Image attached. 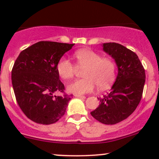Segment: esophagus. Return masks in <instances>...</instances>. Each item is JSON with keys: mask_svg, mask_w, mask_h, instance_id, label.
Listing matches in <instances>:
<instances>
[{"mask_svg": "<svg viewBox=\"0 0 159 159\" xmlns=\"http://www.w3.org/2000/svg\"><path fill=\"white\" fill-rule=\"evenodd\" d=\"M75 96L77 98H85V96L81 95V94H75Z\"/></svg>", "mask_w": 159, "mask_h": 159, "instance_id": "34e87169", "label": "esophagus"}]
</instances>
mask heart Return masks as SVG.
<instances>
[{
    "label": "heart",
    "mask_w": 159,
    "mask_h": 159,
    "mask_svg": "<svg viewBox=\"0 0 159 159\" xmlns=\"http://www.w3.org/2000/svg\"><path fill=\"white\" fill-rule=\"evenodd\" d=\"M76 66L68 58L61 57L56 65L57 74L63 79L73 78L77 68L84 69L81 79L75 80L67 86V89L75 94L91 92L97 85L98 89H108L115 80L116 64L113 59L102 57V54L91 49L78 50L74 54Z\"/></svg>",
    "instance_id": "heart-1"
}]
</instances>
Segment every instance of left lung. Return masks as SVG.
<instances>
[{
  "instance_id": "left-lung-1",
  "label": "left lung",
  "mask_w": 159,
  "mask_h": 159,
  "mask_svg": "<svg viewBox=\"0 0 159 159\" xmlns=\"http://www.w3.org/2000/svg\"><path fill=\"white\" fill-rule=\"evenodd\" d=\"M103 49L115 60L118 73L111 91L98 98L100 105L91 115L102 124L115 125L126 119L140 103L145 71L137 54L125 46L105 43Z\"/></svg>"
}]
</instances>
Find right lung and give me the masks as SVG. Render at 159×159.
<instances>
[{
	"label": "right lung",
	"mask_w": 159,
	"mask_h": 159,
	"mask_svg": "<svg viewBox=\"0 0 159 159\" xmlns=\"http://www.w3.org/2000/svg\"><path fill=\"white\" fill-rule=\"evenodd\" d=\"M75 44L39 41L23 50L11 70L16 101L23 113L38 124L55 123L65 115L72 94L65 92L56 65ZM55 91L61 96L52 94Z\"/></svg>",
	"instance_id": "right-lung-1"
}]
</instances>
